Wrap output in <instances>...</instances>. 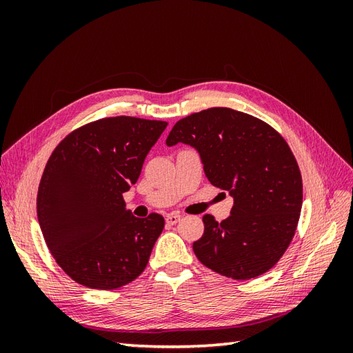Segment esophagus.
Wrapping results in <instances>:
<instances>
[{"instance_id": "34e87169", "label": "esophagus", "mask_w": 353, "mask_h": 353, "mask_svg": "<svg viewBox=\"0 0 353 353\" xmlns=\"http://www.w3.org/2000/svg\"><path fill=\"white\" fill-rule=\"evenodd\" d=\"M181 219V215H178V213H170V215L166 216V222L170 223V225H175V223Z\"/></svg>"}]
</instances>
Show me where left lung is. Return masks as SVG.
I'll list each match as a JSON object with an SVG mask.
<instances>
[{"instance_id":"1","label":"left lung","mask_w":353,"mask_h":353,"mask_svg":"<svg viewBox=\"0 0 353 353\" xmlns=\"http://www.w3.org/2000/svg\"><path fill=\"white\" fill-rule=\"evenodd\" d=\"M178 143L194 147L210 184L234 197L227 219L203 216L197 259L234 280L270 271L293 240L303 199L301 169L284 138L258 117L212 108L174 125L166 144Z\"/></svg>"}]
</instances>
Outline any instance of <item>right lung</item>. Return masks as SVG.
I'll return each mask as SVG.
<instances>
[{
  "instance_id": "obj_1",
  "label": "right lung",
  "mask_w": 353,
  "mask_h": 353,
  "mask_svg": "<svg viewBox=\"0 0 353 353\" xmlns=\"http://www.w3.org/2000/svg\"><path fill=\"white\" fill-rule=\"evenodd\" d=\"M166 126L104 117L70 132L51 153L38 188V221L52 258L73 281L114 290L145 270L165 219L135 218L123 193Z\"/></svg>"
}]
</instances>
